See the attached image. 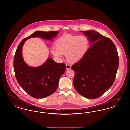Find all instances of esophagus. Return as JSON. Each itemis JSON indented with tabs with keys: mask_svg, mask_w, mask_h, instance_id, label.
I'll list each match as a JSON object with an SVG mask.
<instances>
[{
	"mask_svg": "<svg viewBox=\"0 0 130 130\" xmlns=\"http://www.w3.org/2000/svg\"><path fill=\"white\" fill-rule=\"evenodd\" d=\"M71 67V66L70 64L68 63H66V69L68 70V69H70Z\"/></svg>",
	"mask_w": 130,
	"mask_h": 130,
	"instance_id": "obj_1",
	"label": "esophagus"
}]
</instances>
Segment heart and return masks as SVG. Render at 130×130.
<instances>
[{"mask_svg":"<svg viewBox=\"0 0 130 130\" xmlns=\"http://www.w3.org/2000/svg\"><path fill=\"white\" fill-rule=\"evenodd\" d=\"M88 40L84 35L78 36L67 35L59 39L56 47L52 48V54L61 58L65 54L68 61L74 62L79 60L84 55L88 46Z\"/></svg>","mask_w":130,"mask_h":130,"instance_id":"heart-1","label":"heart"}]
</instances>
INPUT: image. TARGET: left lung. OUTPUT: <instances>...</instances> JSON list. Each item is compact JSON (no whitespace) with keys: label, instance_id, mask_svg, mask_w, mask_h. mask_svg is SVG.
Segmentation results:
<instances>
[{"label":"left lung","instance_id":"left-lung-1","mask_svg":"<svg viewBox=\"0 0 130 130\" xmlns=\"http://www.w3.org/2000/svg\"><path fill=\"white\" fill-rule=\"evenodd\" d=\"M90 41L84 56L72 65L75 72L73 84L78 93L89 99L102 96L113 85L119 65L113 42L95 30L80 31Z\"/></svg>","mask_w":130,"mask_h":130}]
</instances>
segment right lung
I'll return each instance as SVG.
<instances>
[{"label":"right lung","instance_id":"1","mask_svg":"<svg viewBox=\"0 0 130 130\" xmlns=\"http://www.w3.org/2000/svg\"><path fill=\"white\" fill-rule=\"evenodd\" d=\"M59 31H37L23 39L18 46L14 60V68L18 83L31 96L38 99L47 97L56 90L60 76L65 71L64 63H57L51 58L39 67L29 66L23 60V46L26 40L34 37L51 40Z\"/></svg>","mask_w":130,"mask_h":130}]
</instances>
